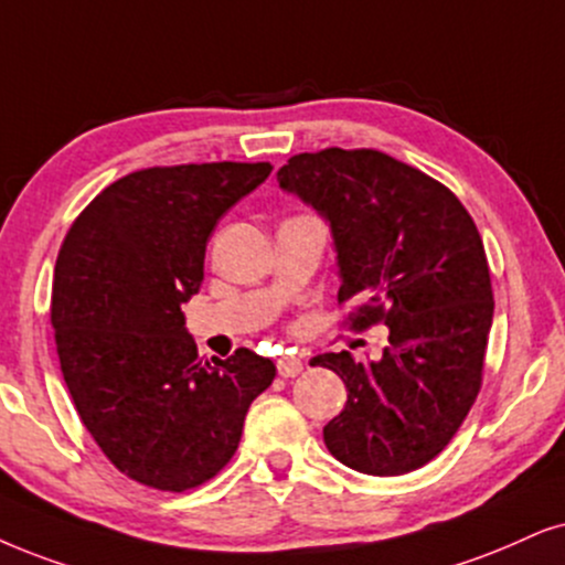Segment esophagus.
<instances>
[{"label":"esophagus","mask_w":565,"mask_h":565,"mask_svg":"<svg viewBox=\"0 0 565 565\" xmlns=\"http://www.w3.org/2000/svg\"><path fill=\"white\" fill-rule=\"evenodd\" d=\"M276 367H278V375H281V377H295V375L302 373V360H299V356L284 354V356H278Z\"/></svg>","instance_id":"esophagus-1"}]
</instances>
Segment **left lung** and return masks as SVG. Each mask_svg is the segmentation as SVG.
<instances>
[{"label": "left lung", "instance_id": "left-lung-1", "mask_svg": "<svg viewBox=\"0 0 565 565\" xmlns=\"http://www.w3.org/2000/svg\"><path fill=\"white\" fill-rule=\"evenodd\" d=\"M278 188L331 224L349 326H388L377 362L318 354L347 406L323 427L335 459L362 475L425 467L459 430L482 385L492 287L482 237L446 184L373 148L291 156Z\"/></svg>", "mask_w": 565, "mask_h": 565}]
</instances>
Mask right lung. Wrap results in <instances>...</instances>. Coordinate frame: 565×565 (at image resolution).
Instances as JSON below:
<instances>
[{"mask_svg": "<svg viewBox=\"0 0 565 565\" xmlns=\"http://www.w3.org/2000/svg\"><path fill=\"white\" fill-rule=\"evenodd\" d=\"M270 163L140 169L90 200L54 268L52 326L64 383L93 440L119 472L182 492L230 463L249 404L276 365L237 349L200 360L182 302L203 284L218 218Z\"/></svg>", "mask_w": 565, "mask_h": 565, "instance_id": "1", "label": "right lung"}]
</instances>
